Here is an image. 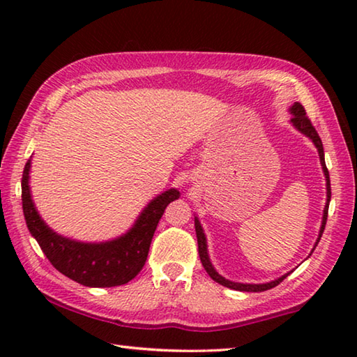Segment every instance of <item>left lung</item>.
Wrapping results in <instances>:
<instances>
[{"label":"left lung","instance_id":"1","mask_svg":"<svg viewBox=\"0 0 357 357\" xmlns=\"http://www.w3.org/2000/svg\"><path fill=\"white\" fill-rule=\"evenodd\" d=\"M289 113L293 114V118L289 119V123L294 126L296 130H299L301 134H304L305 137H309L310 140L315 144L317 149H318V154H319V162H321V167H323V173H324V178H326V206L323 211V220H321V227H319V234L317 238V243L313 245L312 252L315 250V247L318 245L319 239H321V234L324 231V227H326V220H328V209H329V202H331V179H329V172L328 168H326V162H324V149H323V143H321V138L317 134L315 128H313L310 119L307 118L304 107H302L299 102H294L293 107H289ZM195 231H197V241H198V253H200V259H202V264L203 268L206 269V273L209 274L211 279L214 282L220 283V285L227 287V288H231V289H236V291H252V293H258V291H266V289H271L279 285V283L287 279L288 274H283L279 279H275L273 282H266V283H239V282H231L225 279V277H222L217 271L214 269L213 263H211L209 255H208V244H206V236H204V231L202 228V223L198 220V217H195Z\"/></svg>","mask_w":357,"mask_h":357}]
</instances>
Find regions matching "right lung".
I'll return each mask as SVG.
<instances>
[{
	"label": "right lung",
	"mask_w": 357,
	"mask_h": 357,
	"mask_svg": "<svg viewBox=\"0 0 357 357\" xmlns=\"http://www.w3.org/2000/svg\"><path fill=\"white\" fill-rule=\"evenodd\" d=\"M29 168L31 160L26 162L22 178V204L29 233L59 273L84 287H118L134 279L146 261L165 208L179 198V190L168 189L146 204L128 233L105 243H82L53 231L39 215L29 190Z\"/></svg>",
	"instance_id": "right-lung-1"
}]
</instances>
